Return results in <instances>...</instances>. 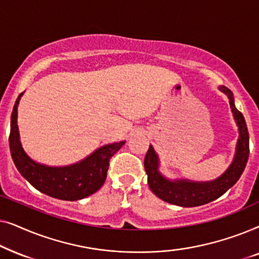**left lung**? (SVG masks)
Instances as JSON below:
<instances>
[{"mask_svg": "<svg viewBox=\"0 0 259 259\" xmlns=\"http://www.w3.org/2000/svg\"><path fill=\"white\" fill-rule=\"evenodd\" d=\"M219 90L228 95L233 118L238 126L239 138L232 164L219 178L211 182H192L187 179L169 180L159 172V158L153 147L150 146L144 160L148 186L155 196L166 203L183 207H193L210 203L223 196L230 187L235 185L245 168L250 153L249 132L245 119L236 108L232 92L225 86H219Z\"/></svg>", "mask_w": 259, "mask_h": 259, "instance_id": "obj_1", "label": "left lung"}]
</instances>
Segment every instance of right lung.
<instances>
[{"label":"right lung","mask_w":259,"mask_h":259,"mask_svg":"<svg viewBox=\"0 0 259 259\" xmlns=\"http://www.w3.org/2000/svg\"><path fill=\"white\" fill-rule=\"evenodd\" d=\"M22 94L19 95L14 105L9 136L10 153L21 176L40 192L56 199L74 201L97 192L106 180L109 159L121 148L125 141L105 145L86 159L69 166L54 167L38 164L28 157L20 141L17 106Z\"/></svg>","instance_id":"obj_1"}]
</instances>
